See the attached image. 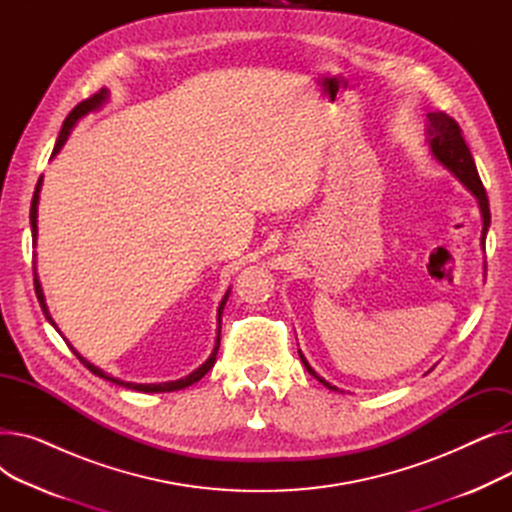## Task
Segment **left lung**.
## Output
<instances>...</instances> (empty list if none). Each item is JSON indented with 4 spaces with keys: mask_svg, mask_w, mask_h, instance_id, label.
Instances as JSON below:
<instances>
[{
    "mask_svg": "<svg viewBox=\"0 0 512 512\" xmlns=\"http://www.w3.org/2000/svg\"><path fill=\"white\" fill-rule=\"evenodd\" d=\"M429 126H427V143L429 149H432V155L440 161V164L454 174L463 182V186L467 191L477 199L479 209H481V220H483V230H481V247L486 249V234L490 228V203H488V195H486V188H483L477 168H475V161L473 155L463 139V130L461 126L456 124L448 114L444 112H429ZM299 357L305 365V369L313 375V378L324 384L330 390H338L336 386H332L330 382H326L324 378H319L315 373V369L307 363V359L303 357V353L299 351Z\"/></svg>",
    "mask_w": 512,
    "mask_h": 512,
    "instance_id": "left-lung-1",
    "label": "left lung"
}]
</instances>
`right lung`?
I'll use <instances>...</instances> for the list:
<instances>
[{
    "mask_svg": "<svg viewBox=\"0 0 512 512\" xmlns=\"http://www.w3.org/2000/svg\"><path fill=\"white\" fill-rule=\"evenodd\" d=\"M105 101H107V89H101L99 93H95L93 97H89V99H85V101H80V103L74 107V110L68 114V118H66V120H64V124H62L60 137H58V141H56V147H53L51 157H56V155L60 153V149L64 147V143H66V141H68V137H70V130L74 128V124H76L80 118H85L89 112L99 110V107H101ZM41 182H43V176L39 178V182H37V186H35V195H33V203H31V230H33V242H35V245H37V205H39ZM33 272H35V292H37L39 305H41V309H43V313H45V317H47L49 324L58 330L56 321L51 319V315H49V311H47V305H45V297H43V290H41V282H39V276H37V267H35V263H33ZM228 294H230V290L224 294V299H222V303H220V307H218V338H215L213 353L209 355V359H207L201 367H197L193 373H188L186 378L176 380V382H164V384H132V382H122V380L114 378V375H107L103 369H99V367H95L93 363H89L85 357H80V355L74 351V346H72L66 338H64V340H66V344L72 348V353L78 357V361H80V363H83L91 373L99 375V378H103V380H107V382L118 384V386H124V388H128V390H137V392H174V390H182V388H186V386H191V384L199 382V380L203 378V375L213 367V363H215V355H218V351H220L222 313H224V305H226V301H228ZM58 332H60V330H58Z\"/></svg>",
    "mask_w": 512,
    "mask_h": 512,
    "instance_id": "obj_1",
    "label": "right lung"
}]
</instances>
